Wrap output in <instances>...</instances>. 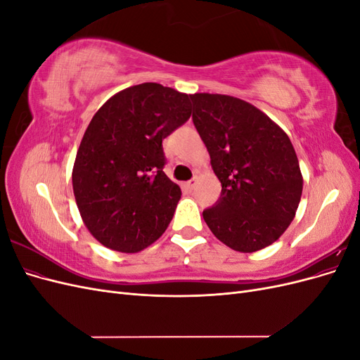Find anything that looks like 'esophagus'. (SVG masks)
Masks as SVG:
<instances>
[{"label": "esophagus", "mask_w": 360, "mask_h": 360, "mask_svg": "<svg viewBox=\"0 0 360 360\" xmlns=\"http://www.w3.org/2000/svg\"><path fill=\"white\" fill-rule=\"evenodd\" d=\"M195 184H197V179H192V180H189V181H186V184H184V186H186V189H189V191H192L193 188H195Z\"/></svg>", "instance_id": "obj_1"}]
</instances>
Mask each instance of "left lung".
I'll list each match as a JSON object with an SVG mask.
<instances>
[{"label": "left lung", "instance_id": "1", "mask_svg": "<svg viewBox=\"0 0 360 360\" xmlns=\"http://www.w3.org/2000/svg\"><path fill=\"white\" fill-rule=\"evenodd\" d=\"M192 120L222 184L202 212L222 243L255 252L284 234L296 216L303 179L288 135L258 108L225 94L195 93Z\"/></svg>", "mask_w": 360, "mask_h": 360}]
</instances>
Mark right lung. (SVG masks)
I'll return each instance as SVG.
<instances>
[{"mask_svg": "<svg viewBox=\"0 0 360 360\" xmlns=\"http://www.w3.org/2000/svg\"><path fill=\"white\" fill-rule=\"evenodd\" d=\"M189 94L144 82L94 114L76 153L72 183L89 231L118 252H139L169 225L181 197L163 172L162 141L191 117Z\"/></svg>", "mask_w": 360, "mask_h": 360, "instance_id": "add662e5", "label": "right lung"}]
</instances>
